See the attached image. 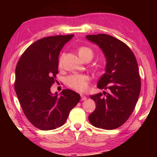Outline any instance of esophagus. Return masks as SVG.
<instances>
[{
    "label": "esophagus",
    "instance_id": "34e87169",
    "mask_svg": "<svg viewBox=\"0 0 157 157\" xmlns=\"http://www.w3.org/2000/svg\"><path fill=\"white\" fill-rule=\"evenodd\" d=\"M81 101H85V100H86V96H83V95H81Z\"/></svg>",
    "mask_w": 157,
    "mask_h": 157
}]
</instances>
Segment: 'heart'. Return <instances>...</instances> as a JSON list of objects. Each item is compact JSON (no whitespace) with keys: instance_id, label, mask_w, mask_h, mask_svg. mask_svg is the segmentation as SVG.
I'll use <instances>...</instances> for the list:
<instances>
[{"instance_id":"obj_1","label":"heart","mask_w":157,"mask_h":157,"mask_svg":"<svg viewBox=\"0 0 157 157\" xmlns=\"http://www.w3.org/2000/svg\"><path fill=\"white\" fill-rule=\"evenodd\" d=\"M78 54L81 59H85L86 57H93V51L91 48L87 47H81L78 51ZM59 66H61V59H60L59 62ZM89 78L86 75L74 74L71 75L66 78V83L71 89L76 90L77 91L84 92L89 88Z\"/></svg>"}]
</instances>
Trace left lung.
Here are the masks:
<instances>
[{
	"mask_svg": "<svg viewBox=\"0 0 157 157\" xmlns=\"http://www.w3.org/2000/svg\"><path fill=\"white\" fill-rule=\"evenodd\" d=\"M86 38L97 45L106 58L105 73L97 87L107 90L92 95L96 109L89 116L95 127L114 129L126 121L135 108L141 91V79L135 56L127 45L107 34L87 35Z\"/></svg>",
	"mask_w": 157,
	"mask_h": 157,
	"instance_id": "obj_1",
	"label": "left lung"
}]
</instances>
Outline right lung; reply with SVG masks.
Masks as SVG:
<instances>
[{
  "instance_id": "obj_1",
  "label": "right lung",
  "mask_w": 157,
  "mask_h": 157,
  "mask_svg": "<svg viewBox=\"0 0 157 157\" xmlns=\"http://www.w3.org/2000/svg\"><path fill=\"white\" fill-rule=\"evenodd\" d=\"M74 35L49 36L34 42L24 51L16 68L15 91L29 121L40 130L60 127L81 96L64 89L58 96L51 87L59 73V56Z\"/></svg>"
}]
</instances>
